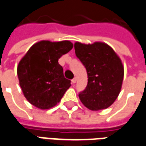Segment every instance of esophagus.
Listing matches in <instances>:
<instances>
[{"mask_svg": "<svg viewBox=\"0 0 146 146\" xmlns=\"http://www.w3.org/2000/svg\"><path fill=\"white\" fill-rule=\"evenodd\" d=\"M76 80H76V77H75V78H73V80H72V83H73V84H76Z\"/></svg>", "mask_w": 146, "mask_h": 146, "instance_id": "esophagus-1", "label": "esophagus"}]
</instances>
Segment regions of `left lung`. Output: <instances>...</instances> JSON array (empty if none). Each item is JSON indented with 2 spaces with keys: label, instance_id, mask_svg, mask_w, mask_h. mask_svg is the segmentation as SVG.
Wrapping results in <instances>:
<instances>
[{
  "label": "left lung",
  "instance_id": "1",
  "mask_svg": "<svg viewBox=\"0 0 146 146\" xmlns=\"http://www.w3.org/2000/svg\"><path fill=\"white\" fill-rule=\"evenodd\" d=\"M74 48L87 70L88 80L86 89L79 94L80 100L91 111L108 108L117 99L122 87L121 59L111 46L102 42H76Z\"/></svg>",
  "mask_w": 146,
  "mask_h": 146
}]
</instances>
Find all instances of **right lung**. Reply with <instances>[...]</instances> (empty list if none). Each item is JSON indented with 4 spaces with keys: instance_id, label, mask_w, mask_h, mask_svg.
<instances>
[{
    "instance_id": "obj_1",
    "label": "right lung",
    "mask_w": 146,
    "mask_h": 146,
    "mask_svg": "<svg viewBox=\"0 0 146 146\" xmlns=\"http://www.w3.org/2000/svg\"><path fill=\"white\" fill-rule=\"evenodd\" d=\"M70 41L42 40L29 48L18 65L19 85L33 106L47 110L56 106L70 87L58 60L73 48Z\"/></svg>"
}]
</instances>
